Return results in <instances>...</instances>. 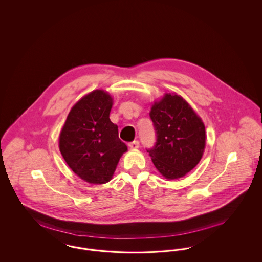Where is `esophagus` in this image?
Instances as JSON below:
<instances>
[{
  "label": "esophagus",
  "instance_id": "obj_1",
  "mask_svg": "<svg viewBox=\"0 0 262 262\" xmlns=\"http://www.w3.org/2000/svg\"><path fill=\"white\" fill-rule=\"evenodd\" d=\"M128 145H129V147H130L131 149H137V148H139V141H138V140L132 141V142H130Z\"/></svg>",
  "mask_w": 262,
  "mask_h": 262
}]
</instances>
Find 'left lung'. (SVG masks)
Instances as JSON below:
<instances>
[{"instance_id": "obj_1", "label": "left lung", "mask_w": 262, "mask_h": 262, "mask_svg": "<svg viewBox=\"0 0 262 262\" xmlns=\"http://www.w3.org/2000/svg\"><path fill=\"white\" fill-rule=\"evenodd\" d=\"M150 118L156 132L154 147L147 149L166 179L184 177L201 161L206 130L201 118L181 96L166 94L152 106Z\"/></svg>"}]
</instances>
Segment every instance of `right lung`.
Here are the masks:
<instances>
[{"instance_id": "1", "label": "right lung", "mask_w": 262, "mask_h": 262, "mask_svg": "<svg viewBox=\"0 0 262 262\" xmlns=\"http://www.w3.org/2000/svg\"><path fill=\"white\" fill-rule=\"evenodd\" d=\"M112 98L94 90L74 105L59 135V150L70 169L90 184H105L127 146L110 121Z\"/></svg>"}]
</instances>
